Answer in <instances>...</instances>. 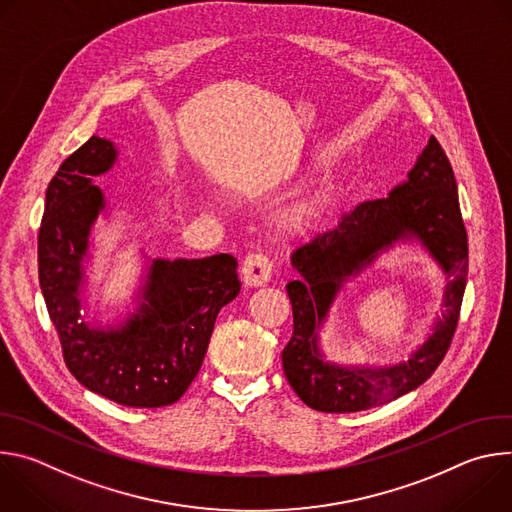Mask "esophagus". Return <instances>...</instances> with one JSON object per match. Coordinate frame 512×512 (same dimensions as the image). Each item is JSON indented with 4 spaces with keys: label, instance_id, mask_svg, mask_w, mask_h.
<instances>
[{
    "label": "esophagus",
    "instance_id": "34e87169",
    "mask_svg": "<svg viewBox=\"0 0 512 512\" xmlns=\"http://www.w3.org/2000/svg\"><path fill=\"white\" fill-rule=\"evenodd\" d=\"M241 275H243L245 285H249V287L265 285L271 279V261L261 253L247 255L243 261V267H241Z\"/></svg>",
    "mask_w": 512,
    "mask_h": 512
}]
</instances>
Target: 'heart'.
Wrapping results in <instances>:
<instances>
[{
  "label": "heart",
  "mask_w": 512,
  "mask_h": 512,
  "mask_svg": "<svg viewBox=\"0 0 512 512\" xmlns=\"http://www.w3.org/2000/svg\"><path fill=\"white\" fill-rule=\"evenodd\" d=\"M322 198H314V200H306V202H300L296 204L294 208H289L287 214L283 216V225L289 229V231H300L304 229L312 218L318 214L320 206H322Z\"/></svg>",
  "instance_id": "b5f03b06"
}]
</instances>
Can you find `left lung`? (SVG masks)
Here are the masks:
<instances>
[{
	"instance_id": "8db88e82",
	"label": "left lung",
	"mask_w": 512,
	"mask_h": 512,
	"mask_svg": "<svg viewBox=\"0 0 512 512\" xmlns=\"http://www.w3.org/2000/svg\"><path fill=\"white\" fill-rule=\"evenodd\" d=\"M419 244L447 275L445 312L428 338L395 365H342L321 350L319 332L343 285L397 244ZM300 273L287 296L294 334L281 352L283 373L296 395L324 413H354L389 403L423 385L444 360L458 326L468 277V237L454 170L431 135L407 180L387 198L358 204L338 227L291 253Z\"/></svg>"
}]
</instances>
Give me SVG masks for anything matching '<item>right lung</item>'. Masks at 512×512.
Instances as JSON below:
<instances>
[{"instance_id":"add662e5","label":"right lung","mask_w":512,"mask_h":512,"mask_svg":"<svg viewBox=\"0 0 512 512\" xmlns=\"http://www.w3.org/2000/svg\"><path fill=\"white\" fill-rule=\"evenodd\" d=\"M119 150L93 135L68 156L46 190L38 235L40 289L58 330L68 371L89 391L127 407L176 403L198 375L223 306L241 281L237 259H148L133 291V308L113 324L89 320L93 227L107 216L95 178L113 170Z\"/></svg>"}]
</instances>
